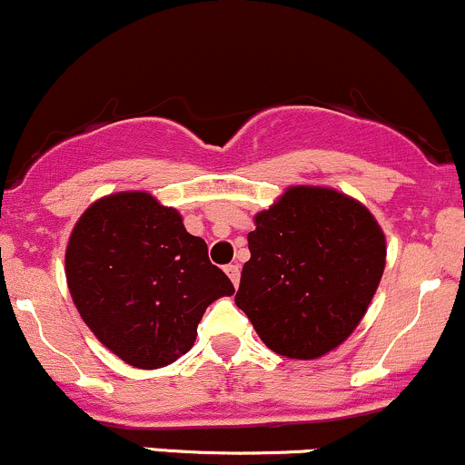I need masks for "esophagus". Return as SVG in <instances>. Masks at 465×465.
I'll list each match as a JSON object with an SVG mask.
<instances>
[{
	"label": "esophagus",
	"instance_id": "obj_1",
	"mask_svg": "<svg viewBox=\"0 0 465 465\" xmlns=\"http://www.w3.org/2000/svg\"><path fill=\"white\" fill-rule=\"evenodd\" d=\"M226 274L231 276L232 285H234V288H237V285H239V276H242V268H239L237 263H231V265H226Z\"/></svg>",
	"mask_w": 465,
	"mask_h": 465
}]
</instances>
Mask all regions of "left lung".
Segmentation results:
<instances>
[{
  "mask_svg": "<svg viewBox=\"0 0 465 465\" xmlns=\"http://www.w3.org/2000/svg\"><path fill=\"white\" fill-rule=\"evenodd\" d=\"M239 310L272 351L314 360L345 342L367 314L387 259L375 217L353 197L290 186L248 232Z\"/></svg>",
  "mask_w": 465,
  "mask_h": 465,
  "instance_id": "1",
  "label": "left lung"
}]
</instances>
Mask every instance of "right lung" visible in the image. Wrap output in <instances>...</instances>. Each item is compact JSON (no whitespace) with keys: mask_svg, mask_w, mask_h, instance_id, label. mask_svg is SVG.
<instances>
[{"mask_svg":"<svg viewBox=\"0 0 465 465\" xmlns=\"http://www.w3.org/2000/svg\"><path fill=\"white\" fill-rule=\"evenodd\" d=\"M65 276L94 336L138 369H160L193 347L206 307L234 294L206 242L175 208L144 191L101 197L65 250Z\"/></svg>","mask_w":465,"mask_h":465,"instance_id":"1","label":"right lung"}]
</instances>
